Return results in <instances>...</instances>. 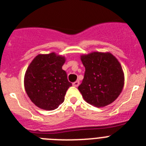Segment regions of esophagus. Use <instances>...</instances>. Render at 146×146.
Returning a JSON list of instances; mask_svg holds the SVG:
<instances>
[{
	"label": "esophagus",
	"mask_w": 146,
	"mask_h": 146,
	"mask_svg": "<svg viewBox=\"0 0 146 146\" xmlns=\"http://www.w3.org/2000/svg\"><path fill=\"white\" fill-rule=\"evenodd\" d=\"M73 85L74 86V87H78V86L79 85V81H76L75 82H73Z\"/></svg>",
	"instance_id": "obj_1"
}]
</instances>
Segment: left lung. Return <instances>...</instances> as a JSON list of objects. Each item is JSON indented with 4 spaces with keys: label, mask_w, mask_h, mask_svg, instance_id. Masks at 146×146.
Masks as SVG:
<instances>
[{
    "label": "left lung",
    "mask_w": 146,
    "mask_h": 146,
    "mask_svg": "<svg viewBox=\"0 0 146 146\" xmlns=\"http://www.w3.org/2000/svg\"><path fill=\"white\" fill-rule=\"evenodd\" d=\"M81 61L85 72L78 89L84 100L96 107L112 104L124 84V72L118 59L110 52H94L81 55Z\"/></svg>",
    "instance_id": "1"
}]
</instances>
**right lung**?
I'll return each mask as SVG.
<instances>
[{"instance_id":"right-lung-1","label":"right lung","mask_w":146,"mask_h":146,"mask_svg":"<svg viewBox=\"0 0 146 146\" xmlns=\"http://www.w3.org/2000/svg\"><path fill=\"white\" fill-rule=\"evenodd\" d=\"M65 57L56 53L40 54L34 58L25 72V92L36 106L53 110L64 100L67 89L72 84L62 70Z\"/></svg>"}]
</instances>
